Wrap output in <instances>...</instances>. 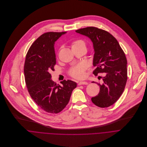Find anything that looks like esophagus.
Returning a JSON list of instances; mask_svg holds the SVG:
<instances>
[{
	"mask_svg": "<svg viewBox=\"0 0 147 147\" xmlns=\"http://www.w3.org/2000/svg\"><path fill=\"white\" fill-rule=\"evenodd\" d=\"M88 82L86 81H80L78 82L79 85H83V84H87Z\"/></svg>",
	"mask_w": 147,
	"mask_h": 147,
	"instance_id": "1",
	"label": "esophagus"
}]
</instances>
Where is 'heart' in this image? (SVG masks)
<instances>
[{
  "label": "heart",
  "instance_id": "heart-1",
  "mask_svg": "<svg viewBox=\"0 0 147 147\" xmlns=\"http://www.w3.org/2000/svg\"><path fill=\"white\" fill-rule=\"evenodd\" d=\"M81 47L86 48L85 43L82 40H77L74 42L72 44V49ZM86 68V64L84 63H80L76 66L72 67L69 71V74L71 76L75 78H81L84 76V71Z\"/></svg>",
  "mask_w": 147,
  "mask_h": 147
}]
</instances>
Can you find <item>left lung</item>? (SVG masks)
I'll use <instances>...</instances> for the list:
<instances>
[{
    "label": "left lung",
    "instance_id": "left-lung-1",
    "mask_svg": "<svg viewBox=\"0 0 147 147\" xmlns=\"http://www.w3.org/2000/svg\"><path fill=\"white\" fill-rule=\"evenodd\" d=\"M89 38L93 43L94 54L93 74L105 73L100 90L92 98L96 105L105 108L113 105L123 93L127 79L126 55L117 40L111 34L102 29L90 26L75 31ZM94 83V82H93Z\"/></svg>",
    "mask_w": 147,
    "mask_h": 147
}]
</instances>
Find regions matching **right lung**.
Instances as JSON below:
<instances>
[{
  "mask_svg": "<svg viewBox=\"0 0 147 147\" xmlns=\"http://www.w3.org/2000/svg\"><path fill=\"white\" fill-rule=\"evenodd\" d=\"M67 32H50L40 36L29 48L24 64L28 92L35 103L47 112L57 113L68 104L76 82L68 80L57 84L50 74L56 64L54 44Z\"/></svg>",
  "mask_w": 147,
  "mask_h": 147,
  "instance_id": "right-lung-1",
  "label": "right lung"
}]
</instances>
